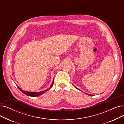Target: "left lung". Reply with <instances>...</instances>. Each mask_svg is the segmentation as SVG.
Returning a JSON list of instances; mask_svg holds the SVG:
<instances>
[{
	"instance_id": "obj_1",
	"label": "left lung",
	"mask_w": 124,
	"mask_h": 124,
	"mask_svg": "<svg viewBox=\"0 0 124 124\" xmlns=\"http://www.w3.org/2000/svg\"><path fill=\"white\" fill-rule=\"evenodd\" d=\"M75 87V88H76V89H78V90H79V89H78V88H76V87ZM88 95H90V96H93V95H90V94H88Z\"/></svg>"
}]
</instances>
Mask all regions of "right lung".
<instances>
[{
	"instance_id": "obj_1",
	"label": "right lung",
	"mask_w": 124,
	"mask_h": 124,
	"mask_svg": "<svg viewBox=\"0 0 124 124\" xmlns=\"http://www.w3.org/2000/svg\"><path fill=\"white\" fill-rule=\"evenodd\" d=\"M53 84H54V80H53V83H52V85H51L50 88L49 89H46V90H44V91H40V92H27V91H24V90L21 89V88H20L18 85H17V87H18V88L19 89V90L21 91V92H22L23 93H24V94H25V95H27V96H31V97H36V96H39V95H41V94H44V93H45L46 92V91H49V90L51 89V88L53 86Z\"/></svg>"
}]
</instances>
